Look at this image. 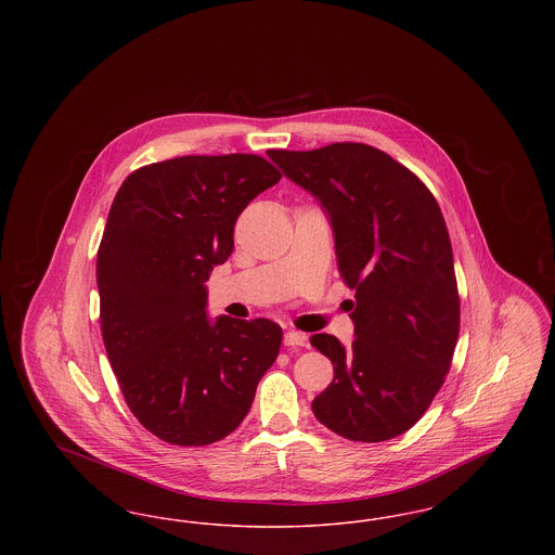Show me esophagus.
<instances>
[{
	"label": "esophagus",
	"mask_w": 555,
	"mask_h": 555,
	"mask_svg": "<svg viewBox=\"0 0 555 555\" xmlns=\"http://www.w3.org/2000/svg\"><path fill=\"white\" fill-rule=\"evenodd\" d=\"M283 341L287 347H308V337L301 331H289Z\"/></svg>",
	"instance_id": "obj_1"
}]
</instances>
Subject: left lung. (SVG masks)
Wrapping results in <instances>:
<instances>
[{
    "instance_id": "1",
    "label": "left lung",
    "mask_w": 555,
    "mask_h": 555,
    "mask_svg": "<svg viewBox=\"0 0 555 555\" xmlns=\"http://www.w3.org/2000/svg\"><path fill=\"white\" fill-rule=\"evenodd\" d=\"M268 156L328 211L339 274L356 291L351 345L312 337L335 369L312 412L349 441H389L423 418L457 344L460 295L441 208L410 168L366 143Z\"/></svg>"
}]
</instances>
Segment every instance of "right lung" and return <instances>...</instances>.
I'll return each instance as SVG.
<instances>
[{
	"instance_id": "add662e5",
	"label": "right lung",
	"mask_w": 555,
	"mask_h": 555,
	"mask_svg": "<svg viewBox=\"0 0 555 555\" xmlns=\"http://www.w3.org/2000/svg\"><path fill=\"white\" fill-rule=\"evenodd\" d=\"M256 154L147 164L118 189L98 249L107 360L134 418L162 441L210 446L247 416L283 331L206 317V279L233 254L245 206L281 181Z\"/></svg>"
}]
</instances>
